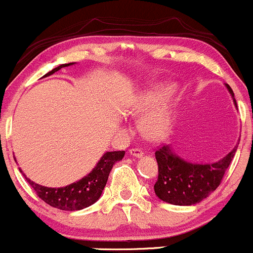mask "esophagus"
<instances>
[{"label": "esophagus", "mask_w": 253, "mask_h": 253, "mask_svg": "<svg viewBox=\"0 0 253 253\" xmlns=\"http://www.w3.org/2000/svg\"><path fill=\"white\" fill-rule=\"evenodd\" d=\"M129 153H130V156H134V157H136V158H141V157L143 156V151L140 148L129 149Z\"/></svg>", "instance_id": "obj_1"}]
</instances>
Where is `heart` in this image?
<instances>
[{
    "instance_id": "b5f03b06",
    "label": "heart",
    "mask_w": 253,
    "mask_h": 253,
    "mask_svg": "<svg viewBox=\"0 0 253 253\" xmlns=\"http://www.w3.org/2000/svg\"><path fill=\"white\" fill-rule=\"evenodd\" d=\"M168 94H169V88L164 85L153 86V88L148 89L146 93L142 94V96L138 99L136 105H135V112L138 115H143L149 108L158 105ZM141 126H142L143 132L149 137L163 136L170 126L169 112H168L167 108L163 107L152 111L143 117Z\"/></svg>"
}]
</instances>
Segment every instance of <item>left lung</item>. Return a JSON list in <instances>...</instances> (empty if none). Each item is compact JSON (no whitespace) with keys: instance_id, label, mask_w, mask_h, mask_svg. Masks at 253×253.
I'll list each match as a JSON object with an SVG mask.
<instances>
[{"instance_id":"1","label":"left lung","mask_w":253,"mask_h":253,"mask_svg":"<svg viewBox=\"0 0 253 253\" xmlns=\"http://www.w3.org/2000/svg\"><path fill=\"white\" fill-rule=\"evenodd\" d=\"M227 88L234 97L232 88ZM236 105V101L234 99ZM238 146L224 158L212 164H194L176 156L169 146H160L156 151L158 178L154 192L163 202L172 205H194L205 199L221 184Z\"/></svg>"}]
</instances>
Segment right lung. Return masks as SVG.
I'll return each instance as SVG.
<instances>
[{
    "label": "right lung",
    "mask_w": 253,
    "mask_h": 253,
    "mask_svg": "<svg viewBox=\"0 0 253 253\" xmlns=\"http://www.w3.org/2000/svg\"><path fill=\"white\" fill-rule=\"evenodd\" d=\"M70 65H72V62L60 65V66L55 67L50 72H48L45 76L53 75L54 72L59 71L61 67L70 66ZM124 154H126L124 151L107 152L102 156V158L99 160L96 167L89 175H86L82 180L69 184L66 187H61V188H48V187L41 186V184L29 180L25 173H23V175L29 182L30 186L35 189L40 199H42L48 205L65 211L82 210V209L88 208L99 200L100 195H101L106 186V182H107L110 171L112 170L113 165L117 162L123 159ZM20 172H23V171L20 170Z\"/></svg>",
    "instance_id": "right-lung-1"
}]
</instances>
